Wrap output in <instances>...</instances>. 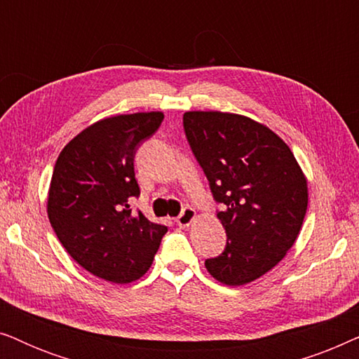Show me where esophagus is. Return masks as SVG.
<instances>
[{"mask_svg": "<svg viewBox=\"0 0 359 359\" xmlns=\"http://www.w3.org/2000/svg\"><path fill=\"white\" fill-rule=\"evenodd\" d=\"M194 219H196V210L191 208H184L183 212L176 217V224H178L180 227L184 229V227H189V225L194 222Z\"/></svg>", "mask_w": 359, "mask_h": 359, "instance_id": "1", "label": "esophagus"}]
</instances>
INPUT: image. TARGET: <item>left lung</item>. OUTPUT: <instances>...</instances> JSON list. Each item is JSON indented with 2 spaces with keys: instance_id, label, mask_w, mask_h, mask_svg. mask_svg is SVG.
Instances as JSON below:
<instances>
[{
  "instance_id": "8db88e82",
  "label": "left lung",
  "mask_w": 359,
  "mask_h": 359,
  "mask_svg": "<svg viewBox=\"0 0 359 359\" xmlns=\"http://www.w3.org/2000/svg\"><path fill=\"white\" fill-rule=\"evenodd\" d=\"M183 124L215 201L224 204L217 219L227 247L205 259V268L225 286H243L276 266L296 243L307 210V178L286 142L262 122L188 111Z\"/></svg>"
}]
</instances>
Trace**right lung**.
Listing matches in <instances>:
<instances>
[{
  "instance_id": "1",
  "label": "right lung",
  "mask_w": 359,
  "mask_h": 359,
  "mask_svg": "<svg viewBox=\"0 0 359 359\" xmlns=\"http://www.w3.org/2000/svg\"><path fill=\"white\" fill-rule=\"evenodd\" d=\"M163 121V112L116 114L93 122L58 155L47 214L63 248L95 276L126 284L149 271L166 225L134 214L140 189L135 150Z\"/></svg>"
}]
</instances>
